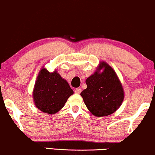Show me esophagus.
I'll return each mask as SVG.
<instances>
[{
    "instance_id": "1",
    "label": "esophagus",
    "mask_w": 155,
    "mask_h": 155,
    "mask_svg": "<svg viewBox=\"0 0 155 155\" xmlns=\"http://www.w3.org/2000/svg\"><path fill=\"white\" fill-rule=\"evenodd\" d=\"M82 90L80 88H76L75 90V92L76 93V94H80V92H81Z\"/></svg>"
}]
</instances>
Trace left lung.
<instances>
[{
	"label": "left lung",
	"instance_id": "8db88e82",
	"mask_svg": "<svg viewBox=\"0 0 155 155\" xmlns=\"http://www.w3.org/2000/svg\"><path fill=\"white\" fill-rule=\"evenodd\" d=\"M86 84L87 87L80 95L93 115H110L121 105L124 97L122 85L115 71L106 63H101L97 71L86 80Z\"/></svg>",
	"mask_w": 155,
	"mask_h": 155
}]
</instances>
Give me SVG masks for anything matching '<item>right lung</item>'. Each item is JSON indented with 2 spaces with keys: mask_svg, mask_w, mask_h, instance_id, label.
Instances as JSON below:
<instances>
[{
  "mask_svg": "<svg viewBox=\"0 0 155 155\" xmlns=\"http://www.w3.org/2000/svg\"><path fill=\"white\" fill-rule=\"evenodd\" d=\"M73 91L67 81L54 71L45 68L39 72L33 92L35 104L44 113L54 114L62 109Z\"/></svg>",
  "mask_w": 155,
  "mask_h": 155,
  "instance_id": "add662e5",
  "label": "right lung"
}]
</instances>
